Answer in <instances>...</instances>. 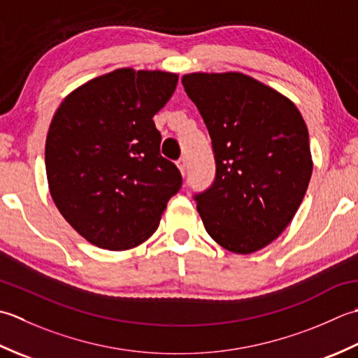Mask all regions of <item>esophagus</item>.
I'll return each instance as SVG.
<instances>
[{"label":"esophagus","instance_id":"1","mask_svg":"<svg viewBox=\"0 0 358 358\" xmlns=\"http://www.w3.org/2000/svg\"><path fill=\"white\" fill-rule=\"evenodd\" d=\"M178 169L180 170V173L182 174H185V171H187V159L185 157H182V159H179L178 160Z\"/></svg>","mask_w":358,"mask_h":358}]
</instances>
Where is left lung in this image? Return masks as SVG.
Instances as JSON below:
<instances>
[{
	"mask_svg": "<svg viewBox=\"0 0 358 358\" xmlns=\"http://www.w3.org/2000/svg\"><path fill=\"white\" fill-rule=\"evenodd\" d=\"M215 152V180L194 194L203 227L233 253H253L294 220L312 176L308 127L292 101L239 72L182 77Z\"/></svg>",
	"mask_w": 358,
	"mask_h": 358,
	"instance_id": "left-lung-1",
	"label": "left lung"
}]
</instances>
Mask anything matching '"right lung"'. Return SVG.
Segmentation results:
<instances>
[{"instance_id": "right-lung-1", "label": "right lung", "mask_w": 358, "mask_h": 358, "mask_svg": "<svg viewBox=\"0 0 358 358\" xmlns=\"http://www.w3.org/2000/svg\"><path fill=\"white\" fill-rule=\"evenodd\" d=\"M178 78L123 68L90 80L58 106L45 150L49 192L91 244L108 250L142 244L180 189V171L160 156L152 122Z\"/></svg>"}]
</instances>
